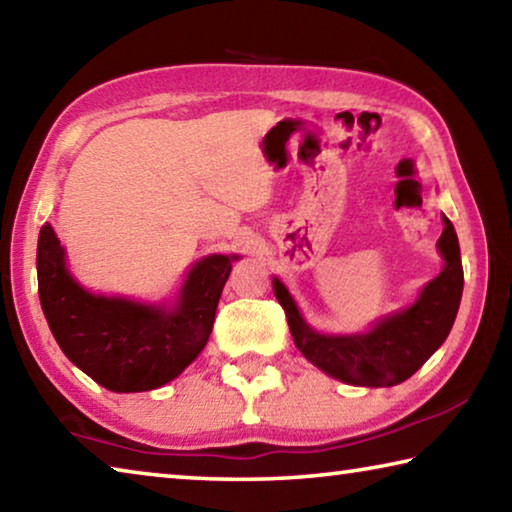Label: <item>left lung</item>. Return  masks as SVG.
Wrapping results in <instances>:
<instances>
[{"instance_id": "1", "label": "left lung", "mask_w": 512, "mask_h": 512, "mask_svg": "<svg viewBox=\"0 0 512 512\" xmlns=\"http://www.w3.org/2000/svg\"><path fill=\"white\" fill-rule=\"evenodd\" d=\"M445 230L438 250L443 271L420 291L418 300L397 314L377 320L366 334H318L302 320L287 287L273 277V291L289 320L296 348L329 377L354 386H395L422 368L452 329L463 296L461 248L452 221L443 216Z\"/></svg>"}]
</instances>
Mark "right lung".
<instances>
[{"instance_id":"right-lung-1","label":"right lung","mask_w":512,"mask_h":512,"mask_svg":"<svg viewBox=\"0 0 512 512\" xmlns=\"http://www.w3.org/2000/svg\"><path fill=\"white\" fill-rule=\"evenodd\" d=\"M237 255L196 262L173 309L94 296L69 275L54 228L38 237V293L65 357L115 393L153 391L176 379L210 339L216 305Z\"/></svg>"}]
</instances>
